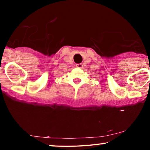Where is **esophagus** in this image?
I'll use <instances>...</instances> for the list:
<instances>
[{"mask_svg": "<svg viewBox=\"0 0 150 150\" xmlns=\"http://www.w3.org/2000/svg\"><path fill=\"white\" fill-rule=\"evenodd\" d=\"M76 67L78 68H83V65L82 63H78V64L76 65Z\"/></svg>", "mask_w": 150, "mask_h": 150, "instance_id": "34e87169", "label": "esophagus"}]
</instances>
